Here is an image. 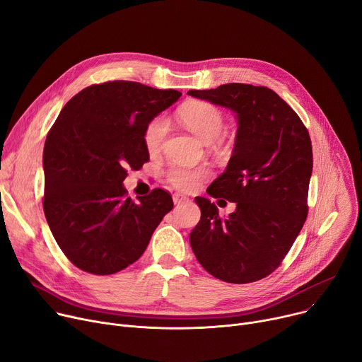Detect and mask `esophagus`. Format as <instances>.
Wrapping results in <instances>:
<instances>
[{
	"mask_svg": "<svg viewBox=\"0 0 362 362\" xmlns=\"http://www.w3.org/2000/svg\"><path fill=\"white\" fill-rule=\"evenodd\" d=\"M187 201V197L182 195V194H175L173 195V202L175 204H182V202H186Z\"/></svg>",
	"mask_w": 362,
	"mask_h": 362,
	"instance_id": "esophagus-1",
	"label": "esophagus"
}]
</instances>
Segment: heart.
I'll return each instance as SVG.
<instances>
[{
    "instance_id": "1",
    "label": "heart",
    "mask_w": 362,
    "mask_h": 362,
    "mask_svg": "<svg viewBox=\"0 0 362 362\" xmlns=\"http://www.w3.org/2000/svg\"><path fill=\"white\" fill-rule=\"evenodd\" d=\"M180 122L205 144H211L218 139L224 132L223 113L215 106L205 102H192L182 106L177 110ZM168 124L164 116L153 119L148 124L144 142L150 151H157L167 135ZM208 175L205 167H186L175 164L167 172V179L175 187L190 192L195 190L201 180Z\"/></svg>"
}]
</instances>
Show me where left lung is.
<instances>
[{"label": "left lung", "instance_id": "1", "mask_svg": "<svg viewBox=\"0 0 362 362\" xmlns=\"http://www.w3.org/2000/svg\"><path fill=\"white\" fill-rule=\"evenodd\" d=\"M189 95L235 113L237 134L226 172L206 189L235 202L221 218L206 198H195L201 220L189 240L202 268L230 284L272 274L307 218L313 172L308 131L298 115L268 87L228 83Z\"/></svg>", "mask_w": 362, "mask_h": 362}]
</instances>
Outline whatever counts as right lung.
<instances>
[{"label": "right lung", "instance_id": "obj_1", "mask_svg": "<svg viewBox=\"0 0 362 362\" xmlns=\"http://www.w3.org/2000/svg\"><path fill=\"white\" fill-rule=\"evenodd\" d=\"M182 95L135 81L94 84L61 110L45 141L46 221L81 271L112 275L147 249L173 199L163 189L134 202L124 180L150 160L144 134Z\"/></svg>", "mask_w": 362, "mask_h": 362}]
</instances>
